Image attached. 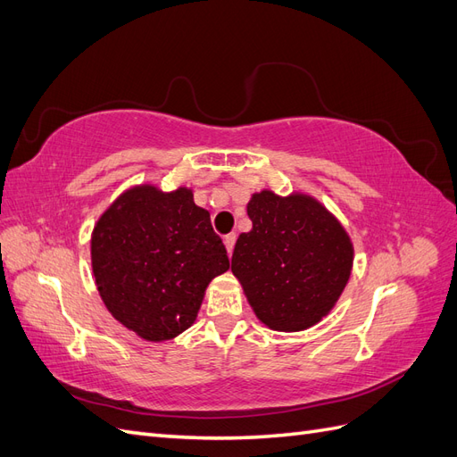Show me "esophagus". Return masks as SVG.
Returning a JSON list of instances; mask_svg holds the SVG:
<instances>
[{
  "instance_id": "esophagus-1",
  "label": "esophagus",
  "mask_w": 457,
  "mask_h": 457,
  "mask_svg": "<svg viewBox=\"0 0 457 457\" xmlns=\"http://www.w3.org/2000/svg\"><path fill=\"white\" fill-rule=\"evenodd\" d=\"M234 244H237V234H227L225 237V247H227V252H228V255L232 253V250H234Z\"/></svg>"
}]
</instances>
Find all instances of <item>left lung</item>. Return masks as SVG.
Listing matches in <instances>:
<instances>
[{
    "label": "left lung",
    "instance_id": "left-lung-1",
    "mask_svg": "<svg viewBox=\"0 0 457 457\" xmlns=\"http://www.w3.org/2000/svg\"><path fill=\"white\" fill-rule=\"evenodd\" d=\"M252 230L232 253L259 320L276 331H301L336 307L353 270V242L326 207L309 195L255 192L247 202Z\"/></svg>",
    "mask_w": 457,
    "mask_h": 457
}]
</instances>
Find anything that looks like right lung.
I'll use <instances>...</instances> for the list:
<instances>
[{
  "instance_id": "1",
  "label": "right lung",
  "mask_w": 457,
  "mask_h": 457,
  "mask_svg": "<svg viewBox=\"0 0 457 457\" xmlns=\"http://www.w3.org/2000/svg\"><path fill=\"white\" fill-rule=\"evenodd\" d=\"M91 267L110 314L160 343L195 324L207 284L228 270V257L190 188L137 185L96 220Z\"/></svg>"
}]
</instances>
